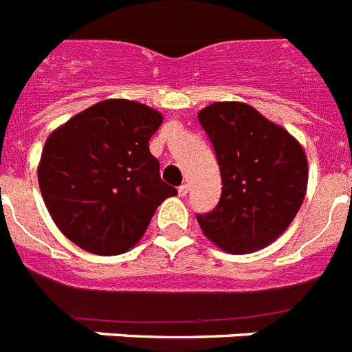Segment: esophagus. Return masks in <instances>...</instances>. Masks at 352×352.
I'll return each mask as SVG.
<instances>
[{"label": "esophagus", "instance_id": "obj_1", "mask_svg": "<svg viewBox=\"0 0 352 352\" xmlns=\"http://www.w3.org/2000/svg\"><path fill=\"white\" fill-rule=\"evenodd\" d=\"M188 190H190V188H188V184H181V186H179V190H177V192H179V197H186Z\"/></svg>", "mask_w": 352, "mask_h": 352}]
</instances>
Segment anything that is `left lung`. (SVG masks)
<instances>
[{
  "label": "left lung",
  "instance_id": "1",
  "mask_svg": "<svg viewBox=\"0 0 352 352\" xmlns=\"http://www.w3.org/2000/svg\"><path fill=\"white\" fill-rule=\"evenodd\" d=\"M219 162V204L197 215L203 234L228 254H250L278 239L307 193L305 149L285 127L245 102L199 111Z\"/></svg>",
  "mask_w": 352,
  "mask_h": 352
}]
</instances>
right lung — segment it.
Masks as SVG:
<instances>
[{
	"label": "right lung",
	"instance_id": "right-lung-1",
	"mask_svg": "<svg viewBox=\"0 0 352 352\" xmlns=\"http://www.w3.org/2000/svg\"><path fill=\"white\" fill-rule=\"evenodd\" d=\"M162 124L157 109L124 98L87 107L47 137L38 184L65 237L96 256L137 245L168 197L177 195L149 153Z\"/></svg>",
	"mask_w": 352,
	"mask_h": 352
}]
</instances>
